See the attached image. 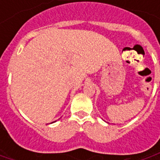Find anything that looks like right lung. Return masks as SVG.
I'll list each match as a JSON object with an SVG mask.
<instances>
[{"mask_svg":"<svg viewBox=\"0 0 160 160\" xmlns=\"http://www.w3.org/2000/svg\"><path fill=\"white\" fill-rule=\"evenodd\" d=\"M54 122H56V121H54Z\"/></svg>","mask_w":160,"mask_h":160,"instance_id":"obj_1","label":"right lung"}]
</instances>
